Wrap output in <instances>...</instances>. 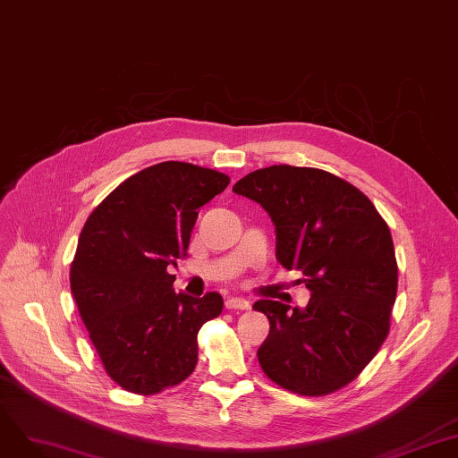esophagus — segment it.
<instances>
[{
	"label": "esophagus",
	"mask_w": 458,
	"mask_h": 458,
	"mask_svg": "<svg viewBox=\"0 0 458 458\" xmlns=\"http://www.w3.org/2000/svg\"><path fill=\"white\" fill-rule=\"evenodd\" d=\"M249 301L245 298H228L226 300V310H240V311H245L249 310Z\"/></svg>",
	"instance_id": "obj_1"
}]
</instances>
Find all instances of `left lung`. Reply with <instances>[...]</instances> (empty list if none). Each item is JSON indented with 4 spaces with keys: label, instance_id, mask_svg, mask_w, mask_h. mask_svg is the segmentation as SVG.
<instances>
[{
    "label": "left lung",
    "instance_id": "left-lung-1",
    "mask_svg": "<svg viewBox=\"0 0 458 458\" xmlns=\"http://www.w3.org/2000/svg\"><path fill=\"white\" fill-rule=\"evenodd\" d=\"M233 192L272 216L277 260L300 269L306 310L259 300L269 320L259 349L264 374L300 396H327L357 379L386 340L398 264L385 218L357 186L325 169L269 165Z\"/></svg>",
    "mask_w": 458,
    "mask_h": 458
}]
</instances>
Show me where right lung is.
I'll use <instances>...</instances> for the list:
<instances>
[{"mask_svg": "<svg viewBox=\"0 0 458 458\" xmlns=\"http://www.w3.org/2000/svg\"><path fill=\"white\" fill-rule=\"evenodd\" d=\"M230 177L162 162L128 177L90 213L72 262V293L107 376L133 394H158L189 377L198 332L223 296L175 294L167 266L186 255L198 209Z\"/></svg>", "mask_w": 458, "mask_h": 458, "instance_id": "add662e5", "label": "right lung"}]
</instances>
